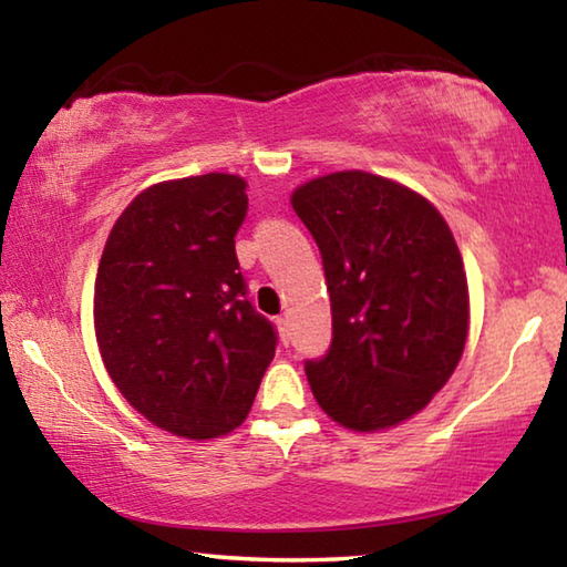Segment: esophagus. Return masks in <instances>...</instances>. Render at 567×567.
Segmentation results:
<instances>
[{
	"mask_svg": "<svg viewBox=\"0 0 567 567\" xmlns=\"http://www.w3.org/2000/svg\"><path fill=\"white\" fill-rule=\"evenodd\" d=\"M275 324H277V332H280L282 344L290 342V322H287V318H277Z\"/></svg>",
	"mask_w": 567,
	"mask_h": 567,
	"instance_id": "obj_1",
	"label": "esophagus"
}]
</instances>
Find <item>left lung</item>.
I'll return each mask as SVG.
<instances>
[{"label":"left lung","instance_id":"8db88e82","mask_svg":"<svg viewBox=\"0 0 567 567\" xmlns=\"http://www.w3.org/2000/svg\"><path fill=\"white\" fill-rule=\"evenodd\" d=\"M292 207L322 255L332 342L305 360L328 415L370 433L408 420L453 375L467 338L463 257L425 197L368 172L295 189Z\"/></svg>","mask_w":567,"mask_h":567}]
</instances>
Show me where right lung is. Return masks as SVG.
<instances>
[{
    "mask_svg": "<svg viewBox=\"0 0 567 567\" xmlns=\"http://www.w3.org/2000/svg\"><path fill=\"white\" fill-rule=\"evenodd\" d=\"M245 179L162 182L114 223L94 282V330L110 378L157 427L189 440L233 433L252 408L277 330L247 300L235 235Z\"/></svg>",
    "mask_w": 567,
    "mask_h": 567,
    "instance_id": "add662e5",
    "label": "right lung"
}]
</instances>
